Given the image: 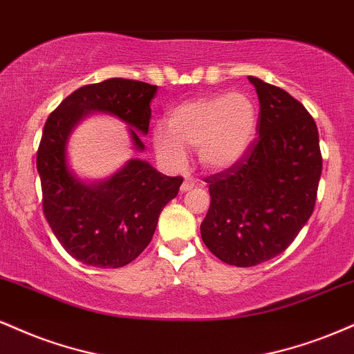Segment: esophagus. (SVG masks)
I'll return each mask as SVG.
<instances>
[{
	"mask_svg": "<svg viewBox=\"0 0 354 354\" xmlns=\"http://www.w3.org/2000/svg\"><path fill=\"white\" fill-rule=\"evenodd\" d=\"M193 186H194V180H191V178H185V181H183L181 185V191L185 193V191H189Z\"/></svg>",
	"mask_w": 354,
	"mask_h": 354,
	"instance_id": "esophagus-1",
	"label": "esophagus"
}]
</instances>
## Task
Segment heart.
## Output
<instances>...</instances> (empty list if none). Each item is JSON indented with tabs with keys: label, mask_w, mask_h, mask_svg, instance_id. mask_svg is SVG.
Returning <instances> with one entry per match:
<instances>
[{
	"label": "heart",
	"mask_w": 354,
	"mask_h": 354,
	"mask_svg": "<svg viewBox=\"0 0 354 354\" xmlns=\"http://www.w3.org/2000/svg\"><path fill=\"white\" fill-rule=\"evenodd\" d=\"M255 127L257 105L247 93H214L169 110L166 127L153 130V147L169 166H183L186 148H198L204 168L224 169L245 155Z\"/></svg>",
	"instance_id": "obj_1"
}]
</instances>
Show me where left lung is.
<instances>
[{"mask_svg":"<svg viewBox=\"0 0 354 354\" xmlns=\"http://www.w3.org/2000/svg\"><path fill=\"white\" fill-rule=\"evenodd\" d=\"M261 102L257 133L245 155L209 174L211 204L201 237L219 261L252 267L292 244L312 216L322 176L313 117L283 88L250 77Z\"/></svg>","mask_w":354,"mask_h":354,"instance_id":"1","label":"left lung"}]
</instances>
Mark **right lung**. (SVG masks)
Segmentation results:
<instances>
[{"label":"right lung","mask_w":354,"mask_h":354,"mask_svg":"<svg viewBox=\"0 0 354 354\" xmlns=\"http://www.w3.org/2000/svg\"><path fill=\"white\" fill-rule=\"evenodd\" d=\"M156 85L130 79L88 84L66 97L49 115L37 148L42 211L66 252L100 269L135 261L150 244L160 212L176 198L181 176H165L142 160H130L107 181L85 185L67 168L71 130L88 112H107L131 127L135 148L150 127Z\"/></svg>","instance_id":"right-lung-1"}]
</instances>
